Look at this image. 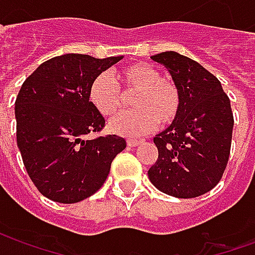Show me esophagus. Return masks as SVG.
<instances>
[{"instance_id": "obj_1", "label": "esophagus", "mask_w": 255, "mask_h": 255, "mask_svg": "<svg viewBox=\"0 0 255 255\" xmlns=\"http://www.w3.org/2000/svg\"><path fill=\"white\" fill-rule=\"evenodd\" d=\"M127 144L128 146H131V147H135V146L140 144V140H136V139H128Z\"/></svg>"}]
</instances>
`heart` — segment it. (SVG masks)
Returning a JSON list of instances; mask_svg holds the SVG:
<instances>
[{"instance_id":"heart-1","label":"heart","mask_w":255,"mask_h":255,"mask_svg":"<svg viewBox=\"0 0 255 255\" xmlns=\"http://www.w3.org/2000/svg\"><path fill=\"white\" fill-rule=\"evenodd\" d=\"M117 79L126 94L135 93L131 100L133 111L116 116L109 123L112 132L139 136L151 132L160 122L169 126L180 115L182 95L171 79L162 78L160 69L147 63L124 67ZM89 101L104 117H112L122 109L123 95L108 73H98L90 83Z\"/></svg>"}]
</instances>
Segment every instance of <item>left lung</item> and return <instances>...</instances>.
<instances>
[{"instance_id": "left-lung-1", "label": "left lung", "mask_w": 255, "mask_h": 255, "mask_svg": "<svg viewBox=\"0 0 255 255\" xmlns=\"http://www.w3.org/2000/svg\"><path fill=\"white\" fill-rule=\"evenodd\" d=\"M180 90V115L154 136L158 158L150 182L176 198H195L220 182L228 162L234 116L228 95L214 75L176 52L151 56Z\"/></svg>"}]
</instances>
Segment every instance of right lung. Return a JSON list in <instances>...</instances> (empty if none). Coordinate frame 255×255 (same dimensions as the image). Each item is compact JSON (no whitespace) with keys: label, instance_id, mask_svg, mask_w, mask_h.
<instances>
[{"label":"right lung","instance_id":"1","mask_svg":"<svg viewBox=\"0 0 255 255\" xmlns=\"http://www.w3.org/2000/svg\"><path fill=\"white\" fill-rule=\"evenodd\" d=\"M122 58L57 56L41 64L20 89L14 102L17 147L35 187L54 202L91 197L126 149V139L117 135L84 139L105 126L90 104V83Z\"/></svg>","mask_w":255,"mask_h":255}]
</instances>
